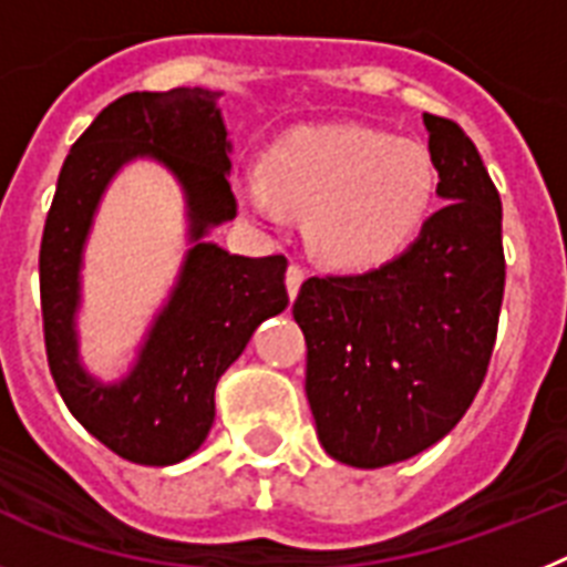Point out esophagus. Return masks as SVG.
<instances>
[{
    "label": "esophagus",
    "instance_id": "obj_1",
    "mask_svg": "<svg viewBox=\"0 0 567 567\" xmlns=\"http://www.w3.org/2000/svg\"><path fill=\"white\" fill-rule=\"evenodd\" d=\"M302 282H305V270H302V265L290 262V265H288V274H285V285H288L290 299L297 297L299 288H302Z\"/></svg>",
    "mask_w": 567,
    "mask_h": 567
}]
</instances>
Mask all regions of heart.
I'll list each match as a JSON object with an SVG mask.
<instances>
[{
    "mask_svg": "<svg viewBox=\"0 0 567 567\" xmlns=\"http://www.w3.org/2000/svg\"><path fill=\"white\" fill-rule=\"evenodd\" d=\"M436 194L431 156L416 142L362 125L299 127L239 179L245 210L277 223L305 214L313 254L339 270L391 262L425 225Z\"/></svg>",
    "mask_w": 567,
    "mask_h": 567,
    "instance_id": "heart-1",
    "label": "heart"
}]
</instances>
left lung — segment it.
<instances>
[{"instance_id": "8db88e82", "label": "left lung", "mask_w": 567, "mask_h": 567, "mask_svg": "<svg viewBox=\"0 0 567 567\" xmlns=\"http://www.w3.org/2000/svg\"><path fill=\"white\" fill-rule=\"evenodd\" d=\"M422 120L445 205L405 254L368 274L311 277L293 302L319 442L353 467L393 465L440 442L474 402L496 342L499 194L456 122Z\"/></svg>"}]
</instances>
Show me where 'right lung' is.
<instances>
[{"instance_id":"right-lung-1","label":"right lung","mask_w":567,"mask_h":567,"mask_svg":"<svg viewBox=\"0 0 567 567\" xmlns=\"http://www.w3.org/2000/svg\"><path fill=\"white\" fill-rule=\"evenodd\" d=\"M219 96L208 87H174L111 102L73 142L42 234L39 290L53 382L79 425L136 465H174L194 454L214 425L219 377L256 324L288 308L285 256L250 259L205 243L210 228L236 216ZM140 155L162 161L183 185L192 248L132 373L100 383L78 362L81 254L101 194Z\"/></svg>"}]
</instances>
